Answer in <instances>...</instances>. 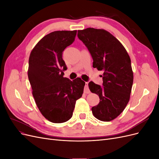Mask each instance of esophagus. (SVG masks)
Here are the masks:
<instances>
[{
	"instance_id": "1",
	"label": "esophagus",
	"mask_w": 159,
	"mask_h": 159,
	"mask_svg": "<svg viewBox=\"0 0 159 159\" xmlns=\"http://www.w3.org/2000/svg\"><path fill=\"white\" fill-rule=\"evenodd\" d=\"M84 92L85 93H90L89 89L88 88V82H85V88H84Z\"/></svg>"
}]
</instances>
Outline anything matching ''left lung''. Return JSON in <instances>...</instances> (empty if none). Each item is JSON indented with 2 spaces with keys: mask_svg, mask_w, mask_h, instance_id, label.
<instances>
[{
  "mask_svg": "<svg viewBox=\"0 0 159 159\" xmlns=\"http://www.w3.org/2000/svg\"><path fill=\"white\" fill-rule=\"evenodd\" d=\"M78 37L87 47L93 58V67L103 71L102 86L89 83L99 103L91 108L95 118L110 121L127 106L133 82L131 59L124 46L111 34L103 29L88 28L78 31Z\"/></svg>",
  "mask_w": 159,
  "mask_h": 159,
  "instance_id": "obj_1",
  "label": "left lung"
}]
</instances>
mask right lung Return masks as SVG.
Segmentation results:
<instances>
[{
	"label": "right lung",
	"instance_id": "right-lung-1",
	"mask_svg": "<svg viewBox=\"0 0 159 159\" xmlns=\"http://www.w3.org/2000/svg\"><path fill=\"white\" fill-rule=\"evenodd\" d=\"M77 30L54 31L37 43L29 57L28 76L40 111L54 123L68 121L76 101L82 96L85 82L81 78H64L67 70L62 54L75 40Z\"/></svg>",
	"mask_w": 159,
	"mask_h": 159
}]
</instances>
